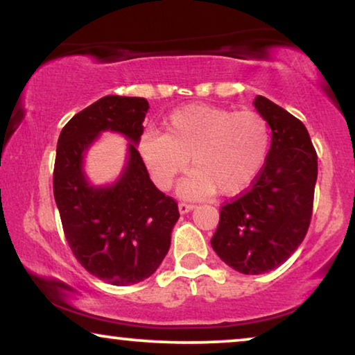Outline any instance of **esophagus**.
<instances>
[{"instance_id": "obj_1", "label": "esophagus", "mask_w": 355, "mask_h": 355, "mask_svg": "<svg viewBox=\"0 0 355 355\" xmlns=\"http://www.w3.org/2000/svg\"><path fill=\"white\" fill-rule=\"evenodd\" d=\"M193 207H196V205H193V203H191V202H179V211H181L182 215H184V213L191 211Z\"/></svg>"}]
</instances>
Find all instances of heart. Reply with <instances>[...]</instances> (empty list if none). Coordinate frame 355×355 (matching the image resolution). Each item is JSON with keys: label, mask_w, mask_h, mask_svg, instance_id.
<instances>
[{"label": "heart", "mask_w": 355, "mask_h": 355, "mask_svg": "<svg viewBox=\"0 0 355 355\" xmlns=\"http://www.w3.org/2000/svg\"><path fill=\"white\" fill-rule=\"evenodd\" d=\"M137 147L153 182L163 191L171 187L191 158L192 171L179 187L182 196H207L215 189L221 196H234L263 168L270 129L257 111L187 105L168 116L164 134L147 130Z\"/></svg>", "instance_id": "heart-1"}]
</instances>
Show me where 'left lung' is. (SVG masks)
Listing matches in <instances>:
<instances>
[{
	"instance_id": "left-lung-1",
	"label": "left lung",
	"mask_w": 355,
	"mask_h": 355,
	"mask_svg": "<svg viewBox=\"0 0 355 355\" xmlns=\"http://www.w3.org/2000/svg\"><path fill=\"white\" fill-rule=\"evenodd\" d=\"M254 105L271 128L268 157L250 186L223 203L211 237L218 257L244 275L278 268L302 244L318 173L307 128L265 96Z\"/></svg>"
}]
</instances>
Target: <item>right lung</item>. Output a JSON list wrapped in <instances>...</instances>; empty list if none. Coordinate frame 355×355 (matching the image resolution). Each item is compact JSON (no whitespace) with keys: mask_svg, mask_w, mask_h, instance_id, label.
Masks as SVG:
<instances>
[{"mask_svg":"<svg viewBox=\"0 0 355 355\" xmlns=\"http://www.w3.org/2000/svg\"><path fill=\"white\" fill-rule=\"evenodd\" d=\"M148 101L108 95L72 116L62 128L53 169V193L62 231L84 268L114 286L135 284L152 276L171 245L179 218L178 202L158 191L135 144L144 134ZM124 133L130 159L111 188H92L81 173L83 152L101 130Z\"/></svg>","mask_w":355,"mask_h":355,"instance_id":"obj_1","label":"right lung"}]
</instances>
